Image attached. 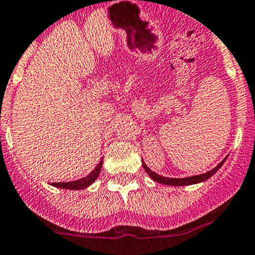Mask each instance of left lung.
<instances>
[{
	"label": "left lung",
	"instance_id": "obj_1",
	"mask_svg": "<svg viewBox=\"0 0 255 255\" xmlns=\"http://www.w3.org/2000/svg\"><path fill=\"white\" fill-rule=\"evenodd\" d=\"M225 161H226V158L223 159V160L221 161L220 164L217 165L216 168H213V169L209 170V172H207V173L198 174V176L185 177V178H168V177L160 176V174L152 172V170L150 169V168H147V165H146L145 163H143V161H142V167H143V169L146 170V173L149 174V176L151 177V178L155 181V182L163 183V185H169V186H187V185H194V183L204 182V181H207L208 178H210V177H212L214 173H216L217 170H218L221 167H222Z\"/></svg>",
	"mask_w": 255,
	"mask_h": 255
}]
</instances>
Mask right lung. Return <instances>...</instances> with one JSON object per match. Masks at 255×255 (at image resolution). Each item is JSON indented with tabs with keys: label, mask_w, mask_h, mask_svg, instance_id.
Segmentation results:
<instances>
[{
	"label": "right lung",
	"mask_w": 255,
	"mask_h": 255,
	"mask_svg": "<svg viewBox=\"0 0 255 255\" xmlns=\"http://www.w3.org/2000/svg\"><path fill=\"white\" fill-rule=\"evenodd\" d=\"M101 167H103V159H101L100 163L96 165V168H95V169L92 170L88 176L83 177V178H81V180L72 181V182H52L51 185L55 186V187H60V189H66V190L86 189V187L92 185V183L97 180V177H99V174H100Z\"/></svg>",
	"instance_id": "right-lung-1"
}]
</instances>
